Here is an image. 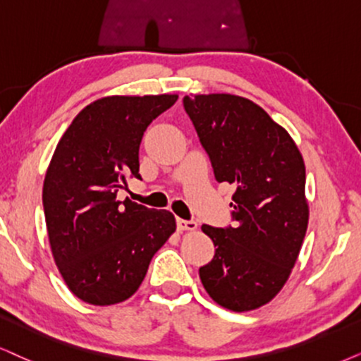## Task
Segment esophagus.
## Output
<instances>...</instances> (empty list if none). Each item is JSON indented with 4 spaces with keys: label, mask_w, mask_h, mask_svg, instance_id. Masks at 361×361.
<instances>
[{
    "label": "esophagus",
    "mask_w": 361,
    "mask_h": 361,
    "mask_svg": "<svg viewBox=\"0 0 361 361\" xmlns=\"http://www.w3.org/2000/svg\"><path fill=\"white\" fill-rule=\"evenodd\" d=\"M176 226L180 231H193L196 230V221L195 220H183V218H176Z\"/></svg>",
    "instance_id": "34e87169"
}]
</instances>
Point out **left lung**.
<instances>
[{
    "label": "left lung",
    "mask_w": 361,
    "mask_h": 361,
    "mask_svg": "<svg viewBox=\"0 0 361 361\" xmlns=\"http://www.w3.org/2000/svg\"><path fill=\"white\" fill-rule=\"evenodd\" d=\"M218 183L236 186L233 225H203L214 257L200 268L208 295L248 312L283 288L308 226L305 163L295 141L250 99L235 94L183 98Z\"/></svg>",
    "instance_id": "8db88e82"
}]
</instances>
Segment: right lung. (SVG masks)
I'll return each mask as SVG.
<instances>
[{
  "instance_id": "obj_1",
  "label": "right lung",
  "mask_w": 361,
  "mask_h": 361,
  "mask_svg": "<svg viewBox=\"0 0 361 361\" xmlns=\"http://www.w3.org/2000/svg\"><path fill=\"white\" fill-rule=\"evenodd\" d=\"M176 94L108 97L81 109L59 140L43 185V209L56 267L73 295L115 305L140 288L153 255L176 230L168 209L118 202L140 176V143Z\"/></svg>"
}]
</instances>
